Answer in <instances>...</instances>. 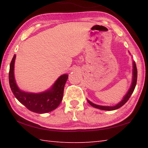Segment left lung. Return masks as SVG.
<instances>
[{"label": "left lung", "instance_id": "obj_1", "mask_svg": "<svg viewBox=\"0 0 148 148\" xmlns=\"http://www.w3.org/2000/svg\"><path fill=\"white\" fill-rule=\"evenodd\" d=\"M129 53H130V52L129 51ZM131 55V53H130ZM136 81H137V69H136V63L135 62L133 61H132V83L131 85V87L129 89L128 91L126 93V95L123 97V99L120 101L118 104H117L115 105V106H101V105H98L96 104L92 103V102L89 101L88 99H87L88 103L92 106V107L95 108H98L100 110H108V111H112V110H115L119 108H121L122 106L126 103V102L128 101V100L129 99L130 97H131V95L133 92L134 90L135 89V87H136Z\"/></svg>", "mask_w": 148, "mask_h": 148}]
</instances>
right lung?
I'll return each instance as SVG.
<instances>
[{
  "mask_svg": "<svg viewBox=\"0 0 148 148\" xmlns=\"http://www.w3.org/2000/svg\"><path fill=\"white\" fill-rule=\"evenodd\" d=\"M16 56L14 55L10 65L9 83L12 92L19 102L31 112L45 114L56 109L61 104L63 97L64 87L69 75L59 76L49 89L40 92H30L20 89L14 76V64Z\"/></svg>",
  "mask_w": 148,
  "mask_h": 148,
  "instance_id": "obj_1",
  "label": "right lung"
}]
</instances>
